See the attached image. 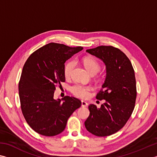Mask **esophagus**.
Wrapping results in <instances>:
<instances>
[{"label":"esophagus","mask_w":157,"mask_h":157,"mask_svg":"<svg viewBox=\"0 0 157 157\" xmlns=\"http://www.w3.org/2000/svg\"><path fill=\"white\" fill-rule=\"evenodd\" d=\"M88 103L84 101H82V107H87L88 106Z\"/></svg>","instance_id":"34e87169"}]
</instances>
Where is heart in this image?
Wrapping results in <instances>:
<instances>
[{
  "label": "heart",
  "mask_w": 157,
  "mask_h": 157,
  "mask_svg": "<svg viewBox=\"0 0 157 157\" xmlns=\"http://www.w3.org/2000/svg\"><path fill=\"white\" fill-rule=\"evenodd\" d=\"M84 66L89 73L91 75H94L100 70V64L98 61L91 57H86L83 59ZM75 65L74 60H70L65 64L64 69V75L67 78H69L71 75V72ZM92 87L90 86H84L82 84H75L71 87V92L75 96L86 99L89 96L90 91L92 90Z\"/></svg>",
  "instance_id": "1"
}]
</instances>
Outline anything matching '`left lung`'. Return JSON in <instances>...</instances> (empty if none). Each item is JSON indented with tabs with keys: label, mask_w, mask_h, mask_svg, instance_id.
Listing matches in <instances>:
<instances>
[{
	"label": "left lung",
	"mask_w": 157,
	"mask_h": 157,
	"mask_svg": "<svg viewBox=\"0 0 157 157\" xmlns=\"http://www.w3.org/2000/svg\"><path fill=\"white\" fill-rule=\"evenodd\" d=\"M86 52L99 58L106 67V78L97 99H105L100 108L90 104V115L84 124L88 131L99 137L116 133L133 113L137 89L134 69L130 60L119 49L101 45Z\"/></svg>",
	"instance_id": "left-lung-1"
}]
</instances>
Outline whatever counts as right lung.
Here are the masks:
<instances>
[{"instance_id": "right-lung-1", "label": "right lung", "mask_w": 157, "mask_h": 157, "mask_svg": "<svg viewBox=\"0 0 157 157\" xmlns=\"http://www.w3.org/2000/svg\"><path fill=\"white\" fill-rule=\"evenodd\" d=\"M83 50L50 43L40 48L24 64L18 86L21 112L36 133L54 136L64 130L67 121L82 102L65 96L54 99L56 85L65 82L64 63Z\"/></svg>"}]
</instances>
